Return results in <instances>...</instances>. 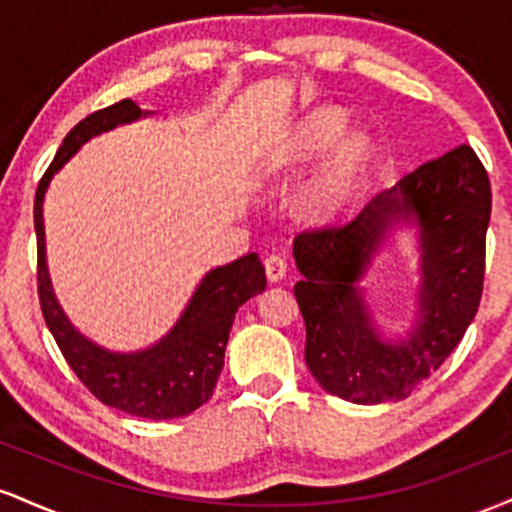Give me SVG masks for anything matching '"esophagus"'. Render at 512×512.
<instances>
[{
    "label": "esophagus",
    "instance_id": "esophagus-1",
    "mask_svg": "<svg viewBox=\"0 0 512 512\" xmlns=\"http://www.w3.org/2000/svg\"><path fill=\"white\" fill-rule=\"evenodd\" d=\"M264 272H267V279L276 284V281H281L286 276V260L281 255H269L264 260Z\"/></svg>",
    "mask_w": 512,
    "mask_h": 512
}]
</instances>
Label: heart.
<instances>
[{"mask_svg":"<svg viewBox=\"0 0 512 512\" xmlns=\"http://www.w3.org/2000/svg\"><path fill=\"white\" fill-rule=\"evenodd\" d=\"M346 115L342 110H317L305 117L289 137L281 142L276 154L269 158L264 173H291V170L315 161L332 145L335 149L325 158L315 175L303 185L298 195V209L310 221H330L356 195L363 175H366L373 142L366 129H351L345 137Z\"/></svg>","mask_w":512,"mask_h":512,"instance_id":"obj_1","label":"heart"}]
</instances>
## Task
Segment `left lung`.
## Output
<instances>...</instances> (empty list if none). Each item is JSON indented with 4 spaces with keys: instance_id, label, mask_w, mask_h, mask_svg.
Wrapping results in <instances>:
<instances>
[{
    "instance_id": "obj_1",
    "label": "left lung",
    "mask_w": 512,
    "mask_h": 512,
    "mask_svg": "<svg viewBox=\"0 0 512 512\" xmlns=\"http://www.w3.org/2000/svg\"><path fill=\"white\" fill-rule=\"evenodd\" d=\"M491 185L467 144L378 192L346 226L293 240L303 279L305 363L322 390L354 404L407 399L440 368L477 315L484 289ZM397 227H414L422 284L404 338L387 340L365 305L362 279Z\"/></svg>"
}]
</instances>
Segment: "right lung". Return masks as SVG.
Returning <instances> with one entry per match:
<instances>
[{"label":"right lung","instance_id":"obj_1","mask_svg":"<svg viewBox=\"0 0 512 512\" xmlns=\"http://www.w3.org/2000/svg\"><path fill=\"white\" fill-rule=\"evenodd\" d=\"M149 115L154 113L125 98L81 120L64 137L55 161L40 180L33 219L38 236L40 308L67 363L103 404L142 419L163 421L192 414L214 395L238 308L267 286L257 252L204 274L178 322L156 344L139 351H113L76 330L57 301L48 272L43 223L45 192L64 163L76 156L88 139Z\"/></svg>","mask_w":512,"mask_h":512}]
</instances>
